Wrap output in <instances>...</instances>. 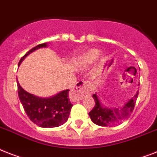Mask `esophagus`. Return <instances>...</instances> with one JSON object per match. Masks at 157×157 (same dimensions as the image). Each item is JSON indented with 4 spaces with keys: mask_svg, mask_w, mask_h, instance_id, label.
Segmentation results:
<instances>
[{
    "mask_svg": "<svg viewBox=\"0 0 157 157\" xmlns=\"http://www.w3.org/2000/svg\"><path fill=\"white\" fill-rule=\"evenodd\" d=\"M92 90V85L90 82L85 81H79L76 83L72 90L70 93V99L72 101L82 100L86 94H90Z\"/></svg>",
    "mask_w": 157,
    "mask_h": 157,
    "instance_id": "1",
    "label": "esophagus"
}]
</instances>
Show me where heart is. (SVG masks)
I'll list each match as a JSON object with an SVG mask.
<instances>
[{"label": "heart", "instance_id": "heart-1", "mask_svg": "<svg viewBox=\"0 0 157 157\" xmlns=\"http://www.w3.org/2000/svg\"><path fill=\"white\" fill-rule=\"evenodd\" d=\"M100 51L98 49H90L84 53L80 56L77 60V64L81 67H86V66L91 64L94 61H95L100 56Z\"/></svg>", "mask_w": 157, "mask_h": 157}]
</instances>
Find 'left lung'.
<instances>
[{
	"label": "left lung",
	"instance_id": "obj_1",
	"mask_svg": "<svg viewBox=\"0 0 157 157\" xmlns=\"http://www.w3.org/2000/svg\"><path fill=\"white\" fill-rule=\"evenodd\" d=\"M137 97L138 92L133 98L127 101V102L125 103L123 106L108 108L101 104L97 94H94L93 98L95 101V105L94 109L89 113V115L93 123L101 127H111L113 125L119 124L125 119H127L132 114L136 105Z\"/></svg>",
	"mask_w": 157,
	"mask_h": 157
}]
</instances>
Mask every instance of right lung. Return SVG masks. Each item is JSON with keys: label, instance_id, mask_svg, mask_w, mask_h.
Instances as JSON below:
<instances>
[{"label": "right lung", "instance_id": "right-lung-1", "mask_svg": "<svg viewBox=\"0 0 157 157\" xmlns=\"http://www.w3.org/2000/svg\"><path fill=\"white\" fill-rule=\"evenodd\" d=\"M48 43H42L26 52L21 57L18 66L28 55L42 48H47ZM17 91L24 110L30 119L39 127H59L66 123L72 109V103L68 98L69 90H63L50 98H39L28 93L21 87L18 81Z\"/></svg>", "mask_w": 157, "mask_h": 157}]
</instances>
